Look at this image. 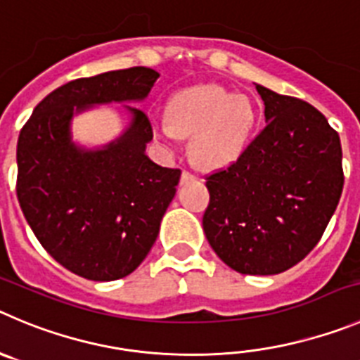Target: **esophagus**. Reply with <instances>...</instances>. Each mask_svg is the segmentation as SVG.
<instances>
[{
	"instance_id": "esophagus-1",
	"label": "esophagus",
	"mask_w": 360,
	"mask_h": 360,
	"mask_svg": "<svg viewBox=\"0 0 360 360\" xmlns=\"http://www.w3.org/2000/svg\"><path fill=\"white\" fill-rule=\"evenodd\" d=\"M191 179H193V174L190 170H183V174H181V183H188Z\"/></svg>"
}]
</instances>
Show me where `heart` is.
<instances>
[{
  "label": "heart",
  "instance_id": "heart-1",
  "mask_svg": "<svg viewBox=\"0 0 360 360\" xmlns=\"http://www.w3.org/2000/svg\"><path fill=\"white\" fill-rule=\"evenodd\" d=\"M169 120L154 124V136L167 147L191 134V158L206 169L233 163L247 149L257 122L256 103L247 94L202 85L177 92Z\"/></svg>",
  "mask_w": 360,
  "mask_h": 360
}]
</instances>
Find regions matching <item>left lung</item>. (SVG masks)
I'll list each match as a JSON object with an SVG mask.
<instances>
[{"label": "left lung", "instance_id": "obj_1", "mask_svg": "<svg viewBox=\"0 0 360 360\" xmlns=\"http://www.w3.org/2000/svg\"><path fill=\"white\" fill-rule=\"evenodd\" d=\"M266 126L236 161L206 176L207 241L243 275L300 263L323 236L341 199L338 131L314 106L256 85Z\"/></svg>", "mask_w": 360, "mask_h": 360}]
</instances>
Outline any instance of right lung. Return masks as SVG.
I'll list each match as a JSON object with an SVG mask.
<instances>
[{
	"instance_id": "right-lung-1",
	"label": "right lung",
	"mask_w": 360,
	"mask_h": 360,
	"mask_svg": "<svg viewBox=\"0 0 360 360\" xmlns=\"http://www.w3.org/2000/svg\"><path fill=\"white\" fill-rule=\"evenodd\" d=\"M158 78L154 69L129 67L74 79L44 97L19 133L15 191L26 221L53 259L89 281H117L140 266L181 170L146 156L153 126L131 106V126L117 142L79 149L70 142L74 106L140 101Z\"/></svg>"
}]
</instances>
